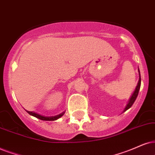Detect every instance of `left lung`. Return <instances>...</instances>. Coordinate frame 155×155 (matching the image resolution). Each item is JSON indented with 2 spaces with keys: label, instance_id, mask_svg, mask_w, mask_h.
<instances>
[{
  "label": "left lung",
  "instance_id": "left-lung-1",
  "mask_svg": "<svg viewBox=\"0 0 155 155\" xmlns=\"http://www.w3.org/2000/svg\"><path fill=\"white\" fill-rule=\"evenodd\" d=\"M138 71H139V75H140V79H139V81H138V83H137V85L136 89H135L134 91L133 92L132 95L131 96L130 100H129L127 106H126V107H125V108L124 109V111H123V112L126 111L127 109H129L131 107H132V106L133 105V104H134V102L135 101V100H136L137 97V96H138L139 91H140V86H141V76H140V70H139V68H138Z\"/></svg>",
  "mask_w": 155,
  "mask_h": 155
}]
</instances>
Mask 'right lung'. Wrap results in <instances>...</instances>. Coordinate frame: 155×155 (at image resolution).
I'll return each instance as SVG.
<instances>
[{"instance_id":"right-lung-1","label":"right lung","mask_w":155,"mask_h":155,"mask_svg":"<svg viewBox=\"0 0 155 155\" xmlns=\"http://www.w3.org/2000/svg\"><path fill=\"white\" fill-rule=\"evenodd\" d=\"M28 112L29 114L31 115V116L33 117H36V118H38L39 119H41V120H43V121H55V120H57L58 119H59L63 115L65 114V111H63V112H61L58 115H55V116H51V117H46V116H43L41 114H39L36 113V112H34V111H27L25 110Z\"/></svg>"}]
</instances>
